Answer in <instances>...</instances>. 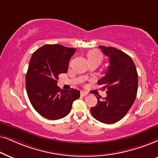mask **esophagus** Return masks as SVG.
<instances>
[{"label": "esophagus", "instance_id": "34e87169", "mask_svg": "<svg viewBox=\"0 0 158 158\" xmlns=\"http://www.w3.org/2000/svg\"><path fill=\"white\" fill-rule=\"evenodd\" d=\"M80 94H81V96H82V97H85L86 95H87V94H88V92H85V91H81V92H80Z\"/></svg>", "mask_w": 158, "mask_h": 158}]
</instances>
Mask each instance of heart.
Masks as SVG:
<instances>
[{
  "label": "heart",
  "mask_w": 158,
  "mask_h": 158,
  "mask_svg": "<svg viewBox=\"0 0 158 158\" xmlns=\"http://www.w3.org/2000/svg\"><path fill=\"white\" fill-rule=\"evenodd\" d=\"M88 59L89 61L90 60H98L99 62H101V60L102 59V55L100 54V52H98V50H92L90 51L87 55Z\"/></svg>",
  "instance_id": "obj_1"
}]
</instances>
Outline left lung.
I'll return each mask as SVG.
<instances>
[{"label":"left lung","instance_id":"1","mask_svg":"<svg viewBox=\"0 0 158 158\" xmlns=\"http://www.w3.org/2000/svg\"><path fill=\"white\" fill-rule=\"evenodd\" d=\"M110 58L106 75L98 81L107 89V97H97L98 104L90 108L94 118L111 124L118 121L128 113L135 100L138 89V74L131 58L113 47L99 46Z\"/></svg>","mask_w":158,"mask_h":158}]
</instances>
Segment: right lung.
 I'll use <instances>...</instances> for the list:
<instances>
[{"mask_svg":"<svg viewBox=\"0 0 158 158\" xmlns=\"http://www.w3.org/2000/svg\"><path fill=\"white\" fill-rule=\"evenodd\" d=\"M76 48L45 45L31 56L26 74V89L31 106L42 116L57 120L66 116L73 102L80 97L78 89L61 90L58 76L66 73Z\"/></svg>","mask_w":158,"mask_h":158,"instance_id":"obj_1","label":"right lung"}]
</instances>
